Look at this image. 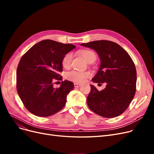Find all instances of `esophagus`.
<instances>
[{"instance_id": "1", "label": "esophagus", "mask_w": 154, "mask_h": 154, "mask_svg": "<svg viewBox=\"0 0 154 154\" xmlns=\"http://www.w3.org/2000/svg\"><path fill=\"white\" fill-rule=\"evenodd\" d=\"M74 87H76V88H78V87L81 86L80 83H74Z\"/></svg>"}]
</instances>
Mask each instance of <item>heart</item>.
<instances>
[{
    "mask_svg": "<svg viewBox=\"0 0 154 154\" xmlns=\"http://www.w3.org/2000/svg\"><path fill=\"white\" fill-rule=\"evenodd\" d=\"M80 54L82 56V57L84 58L87 62H88L91 60L93 59H96V54L91 50H82L80 51ZM72 58V54L71 53H68L64 55V57L62 60V66L68 69L71 66V62ZM91 76V73L89 72H81V71H72L67 73L66 78L67 80L74 82H84L87 78Z\"/></svg>",
    "mask_w": 154,
    "mask_h": 154,
    "instance_id": "heart-1",
    "label": "heart"
}]
</instances>
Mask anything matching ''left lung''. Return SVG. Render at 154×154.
<instances>
[{"label": "left lung", "instance_id": "obj_1", "mask_svg": "<svg viewBox=\"0 0 154 154\" xmlns=\"http://www.w3.org/2000/svg\"><path fill=\"white\" fill-rule=\"evenodd\" d=\"M81 45L96 51L101 64L92 81L106 87L99 91L92 85L87 105L102 117L115 118L123 114L132 101L136 91L137 73L134 63L119 45L109 40H96Z\"/></svg>", "mask_w": 154, "mask_h": 154}]
</instances>
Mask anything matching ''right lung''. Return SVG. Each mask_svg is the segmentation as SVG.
Segmentation results:
<instances>
[{"mask_svg": "<svg viewBox=\"0 0 154 154\" xmlns=\"http://www.w3.org/2000/svg\"><path fill=\"white\" fill-rule=\"evenodd\" d=\"M76 48L52 40L36 44L22 56L17 70V92L26 108L40 117H48L61 110L74 83L62 81L59 88L53 80H62V60L65 54Z\"/></svg>", "mask_w": 154, "mask_h": 154, "instance_id": "add662e5", "label": "right lung"}]
</instances>
